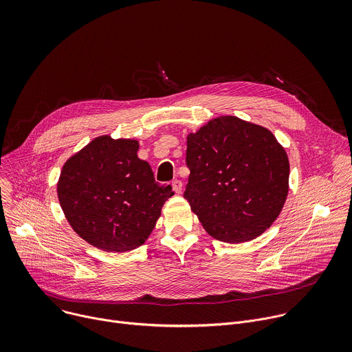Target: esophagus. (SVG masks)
Here are the masks:
<instances>
[{
    "label": "esophagus",
    "mask_w": 352,
    "mask_h": 352,
    "mask_svg": "<svg viewBox=\"0 0 352 352\" xmlns=\"http://www.w3.org/2000/svg\"><path fill=\"white\" fill-rule=\"evenodd\" d=\"M171 185H173V190H174L175 193H181V190H182V182H181L179 179H174V181L171 182Z\"/></svg>",
    "instance_id": "obj_1"
}]
</instances>
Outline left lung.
Instances as JSON below:
<instances>
[{
	"mask_svg": "<svg viewBox=\"0 0 352 352\" xmlns=\"http://www.w3.org/2000/svg\"><path fill=\"white\" fill-rule=\"evenodd\" d=\"M190 171L184 197L216 239L238 243L259 236L280 214L289 163L274 135L236 117L208 122L186 142Z\"/></svg>",
	"mask_w": 352,
	"mask_h": 352,
	"instance_id": "1",
	"label": "left lung"
}]
</instances>
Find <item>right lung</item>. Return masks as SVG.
Segmentation results:
<instances>
[{
  "mask_svg": "<svg viewBox=\"0 0 352 352\" xmlns=\"http://www.w3.org/2000/svg\"><path fill=\"white\" fill-rule=\"evenodd\" d=\"M136 140L100 136L63 167L60 205L75 232L113 252L140 246L156 226L171 185L155 181Z\"/></svg>",
  "mask_w": 352,
  "mask_h": 352,
  "instance_id": "1",
  "label": "right lung"
}]
</instances>
